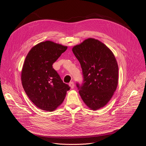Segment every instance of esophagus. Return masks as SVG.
Listing matches in <instances>:
<instances>
[{
  "instance_id": "34e87169",
  "label": "esophagus",
  "mask_w": 146,
  "mask_h": 146,
  "mask_svg": "<svg viewBox=\"0 0 146 146\" xmlns=\"http://www.w3.org/2000/svg\"><path fill=\"white\" fill-rule=\"evenodd\" d=\"M69 86L70 87V88H71L72 89H73V88H74V82H73V81H71V82H69Z\"/></svg>"
}]
</instances>
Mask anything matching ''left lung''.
<instances>
[{
    "label": "left lung",
    "mask_w": 146,
    "mask_h": 146,
    "mask_svg": "<svg viewBox=\"0 0 146 146\" xmlns=\"http://www.w3.org/2000/svg\"><path fill=\"white\" fill-rule=\"evenodd\" d=\"M82 69L83 82L76 83L86 105L96 110L112 98L118 81V66L112 51L98 40L89 38L72 48Z\"/></svg>",
    "instance_id": "8db88e82"
}]
</instances>
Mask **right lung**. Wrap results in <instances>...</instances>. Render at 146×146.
Segmentation results:
<instances>
[{
  "label": "right lung",
  "instance_id": "right-lung-1",
  "mask_svg": "<svg viewBox=\"0 0 146 146\" xmlns=\"http://www.w3.org/2000/svg\"><path fill=\"white\" fill-rule=\"evenodd\" d=\"M67 48L46 41L32 47L25 58L21 72L22 84L29 99L41 110L52 111L56 109L70 88L52 68Z\"/></svg>",
  "mask_w": 146,
  "mask_h": 146
}]
</instances>
